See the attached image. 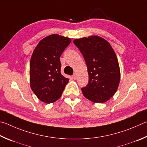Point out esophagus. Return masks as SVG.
Here are the masks:
<instances>
[{"instance_id":"obj_1","label":"esophagus","mask_w":147,"mask_h":147,"mask_svg":"<svg viewBox=\"0 0 147 147\" xmlns=\"http://www.w3.org/2000/svg\"><path fill=\"white\" fill-rule=\"evenodd\" d=\"M72 78H73V79H76L77 78H78V76H77V74H74L73 76H72Z\"/></svg>"}]
</instances>
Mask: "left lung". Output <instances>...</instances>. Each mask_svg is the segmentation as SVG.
Segmentation results:
<instances>
[{
    "mask_svg": "<svg viewBox=\"0 0 147 147\" xmlns=\"http://www.w3.org/2000/svg\"><path fill=\"white\" fill-rule=\"evenodd\" d=\"M74 43L88 68V83L81 89L84 96L97 103L107 101L116 92L120 81L119 66L114 50L99 36L77 38Z\"/></svg>",
    "mask_w": 147,
    "mask_h": 147,
    "instance_id": "1",
    "label": "left lung"
}]
</instances>
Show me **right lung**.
I'll return each mask as SVG.
<instances>
[{
    "label": "right lung",
    "instance_id": "obj_1",
    "mask_svg": "<svg viewBox=\"0 0 147 147\" xmlns=\"http://www.w3.org/2000/svg\"><path fill=\"white\" fill-rule=\"evenodd\" d=\"M70 42L69 38L52 34L41 40L32 53L30 86L36 96L45 103L60 98L68 83L69 79L61 73L60 57Z\"/></svg>",
    "mask_w": 147,
    "mask_h": 147
}]
</instances>
